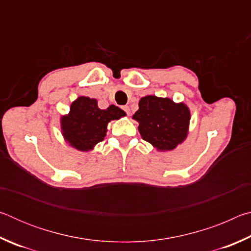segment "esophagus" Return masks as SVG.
I'll use <instances>...</instances> for the list:
<instances>
[{
    "label": "esophagus",
    "mask_w": 251,
    "mask_h": 251,
    "mask_svg": "<svg viewBox=\"0 0 251 251\" xmlns=\"http://www.w3.org/2000/svg\"><path fill=\"white\" fill-rule=\"evenodd\" d=\"M123 109H124L125 110V112H126V114H127V115H130V109H129V107H128V106H124V107H123Z\"/></svg>",
    "instance_id": "esophagus-1"
}]
</instances>
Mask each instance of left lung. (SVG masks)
Masks as SVG:
<instances>
[{
	"label": "left lung",
	"instance_id": "1",
	"mask_svg": "<svg viewBox=\"0 0 251 251\" xmlns=\"http://www.w3.org/2000/svg\"><path fill=\"white\" fill-rule=\"evenodd\" d=\"M138 106L133 118L138 122L144 141L159 151L175 150L185 141L190 122L188 106L155 95L142 97Z\"/></svg>",
	"mask_w": 251,
	"mask_h": 251
}]
</instances>
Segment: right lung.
<instances>
[{
	"label": "right lung",
	"mask_w": 251,
	"mask_h": 251,
	"mask_svg": "<svg viewBox=\"0 0 251 251\" xmlns=\"http://www.w3.org/2000/svg\"><path fill=\"white\" fill-rule=\"evenodd\" d=\"M126 116L115 105L100 109L95 99L79 96L71 105L70 113L61 117V128L65 142L80 151H92L104 139L110 121Z\"/></svg>",
	"instance_id": "obj_1"
}]
</instances>
